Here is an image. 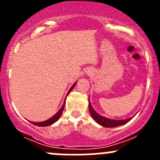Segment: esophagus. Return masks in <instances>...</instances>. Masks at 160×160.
<instances>
[{
	"instance_id": "34e87169",
	"label": "esophagus",
	"mask_w": 160,
	"mask_h": 160,
	"mask_svg": "<svg viewBox=\"0 0 160 160\" xmlns=\"http://www.w3.org/2000/svg\"><path fill=\"white\" fill-rule=\"evenodd\" d=\"M87 72H89V71H87Z\"/></svg>"
}]
</instances>
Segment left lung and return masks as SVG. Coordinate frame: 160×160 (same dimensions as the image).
<instances>
[{
	"label": "left lung",
	"instance_id": "obj_1",
	"mask_svg": "<svg viewBox=\"0 0 160 160\" xmlns=\"http://www.w3.org/2000/svg\"><path fill=\"white\" fill-rule=\"evenodd\" d=\"M89 108L90 112L91 114L92 118L98 122L99 125H102V126L106 127V128H112V127L119 126V125H122L124 124L127 123L131 120V118H127L125 120H111V119H108L107 118H104L103 116H101L96 112L93 108H92L91 104H90V100H89Z\"/></svg>",
	"mask_w": 160,
	"mask_h": 160
}]
</instances>
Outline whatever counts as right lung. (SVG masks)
<instances>
[{"label":"right lung","instance_id":"add662e5","mask_svg":"<svg viewBox=\"0 0 160 160\" xmlns=\"http://www.w3.org/2000/svg\"><path fill=\"white\" fill-rule=\"evenodd\" d=\"M75 85H76V83H74V84L72 85V87H71V88L70 89V90H69L68 93H70L71 90H72V88H73L74 87H75ZM68 93H67V95H68ZM64 106H65V102L63 103V105L62 106V108H60V110L58 111V112L56 113V114H55L54 116H52V117L51 118L48 119L47 121H45V122H32V123L33 124V125H37V126H41V127L48 126V125H52V124L55 123V122H56V121H57L58 119L59 118H60L61 114H62V111H63V109H64Z\"/></svg>","mask_w":160,"mask_h":160}]
</instances>
